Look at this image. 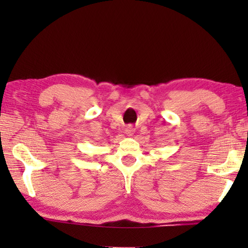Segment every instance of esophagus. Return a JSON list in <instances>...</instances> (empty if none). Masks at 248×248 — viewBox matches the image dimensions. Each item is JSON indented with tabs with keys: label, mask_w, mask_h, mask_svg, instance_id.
<instances>
[{
	"label": "esophagus",
	"mask_w": 248,
	"mask_h": 248,
	"mask_svg": "<svg viewBox=\"0 0 248 248\" xmlns=\"http://www.w3.org/2000/svg\"><path fill=\"white\" fill-rule=\"evenodd\" d=\"M125 133H127L128 137H132L133 136V129L132 128H128L125 130Z\"/></svg>",
	"instance_id": "34e87169"
}]
</instances>
